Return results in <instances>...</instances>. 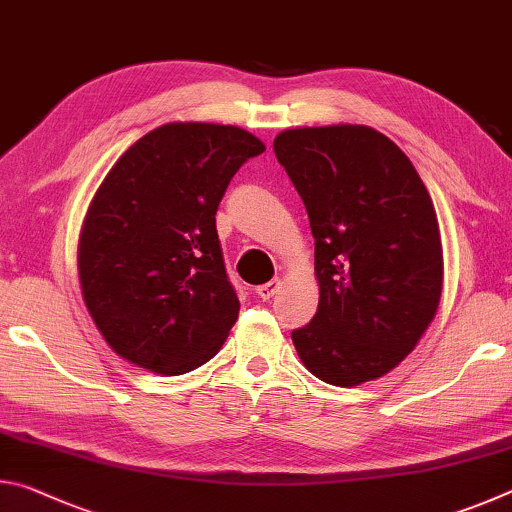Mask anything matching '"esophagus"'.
Wrapping results in <instances>:
<instances>
[{"label": "esophagus", "mask_w": 512, "mask_h": 512, "mask_svg": "<svg viewBox=\"0 0 512 512\" xmlns=\"http://www.w3.org/2000/svg\"><path fill=\"white\" fill-rule=\"evenodd\" d=\"M280 280H271V282H266V284H262V287H257V296L262 298V300H268V298H273L275 293H277V289H280Z\"/></svg>", "instance_id": "esophagus-1"}]
</instances>
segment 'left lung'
<instances>
[{
    "mask_svg": "<svg viewBox=\"0 0 512 512\" xmlns=\"http://www.w3.org/2000/svg\"><path fill=\"white\" fill-rule=\"evenodd\" d=\"M316 239L318 311L291 339L332 386L393 370L422 339L443 293L431 196L400 146L370 126L291 128L275 137Z\"/></svg>",
    "mask_w": 512,
    "mask_h": 512,
    "instance_id": "left-lung-1",
    "label": "left lung"
}]
</instances>
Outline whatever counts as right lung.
Here are the masks:
<instances>
[{"instance_id": "obj_1", "label": "right lung", "mask_w": 512, "mask_h": 512, "mask_svg": "<svg viewBox=\"0 0 512 512\" xmlns=\"http://www.w3.org/2000/svg\"><path fill=\"white\" fill-rule=\"evenodd\" d=\"M266 146L244 128L173 121L140 137L85 214V307L119 357L158 375L210 361L239 316L216 235L230 180Z\"/></svg>"}]
</instances>
